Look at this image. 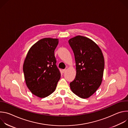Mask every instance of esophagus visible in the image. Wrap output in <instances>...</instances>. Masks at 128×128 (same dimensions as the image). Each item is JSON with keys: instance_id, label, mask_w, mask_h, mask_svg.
Listing matches in <instances>:
<instances>
[{"instance_id": "1", "label": "esophagus", "mask_w": 128, "mask_h": 128, "mask_svg": "<svg viewBox=\"0 0 128 128\" xmlns=\"http://www.w3.org/2000/svg\"><path fill=\"white\" fill-rule=\"evenodd\" d=\"M66 71V69H63V70H62V71H63V73H64Z\"/></svg>"}]
</instances>
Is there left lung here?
Segmentation results:
<instances>
[{
    "instance_id": "8db88e82",
    "label": "left lung",
    "mask_w": 128,
    "mask_h": 128,
    "mask_svg": "<svg viewBox=\"0 0 128 128\" xmlns=\"http://www.w3.org/2000/svg\"><path fill=\"white\" fill-rule=\"evenodd\" d=\"M69 44L74 52L76 74L70 83L73 93L82 98L92 96L101 84L104 59L98 46L92 40L78 35L70 39Z\"/></svg>"
}]
</instances>
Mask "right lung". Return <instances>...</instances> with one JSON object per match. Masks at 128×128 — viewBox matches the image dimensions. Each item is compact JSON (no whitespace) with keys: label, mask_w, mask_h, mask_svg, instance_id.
<instances>
[{"label":"right lung","mask_w":128,"mask_h":128,"mask_svg":"<svg viewBox=\"0 0 128 128\" xmlns=\"http://www.w3.org/2000/svg\"><path fill=\"white\" fill-rule=\"evenodd\" d=\"M58 42L57 38H42L31 47L25 59L23 72L26 85L40 98L53 93L60 78L54 54Z\"/></svg>","instance_id":"1"}]
</instances>
